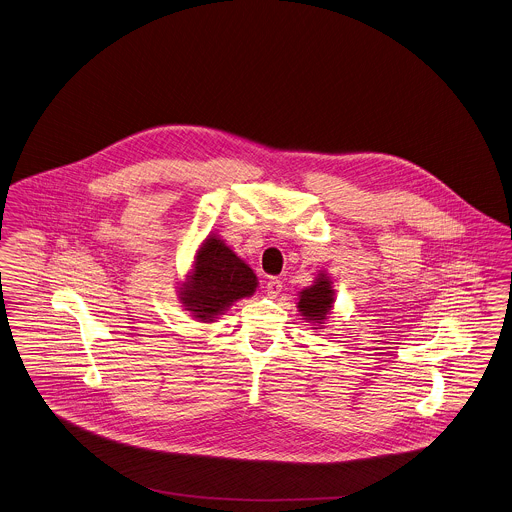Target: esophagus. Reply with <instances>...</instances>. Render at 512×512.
Here are the masks:
<instances>
[{
  "instance_id": "esophagus-1",
  "label": "esophagus",
  "mask_w": 512,
  "mask_h": 512,
  "mask_svg": "<svg viewBox=\"0 0 512 512\" xmlns=\"http://www.w3.org/2000/svg\"><path fill=\"white\" fill-rule=\"evenodd\" d=\"M265 288H267V296L269 298H276L282 292V282L278 278H271V280H267Z\"/></svg>"
}]
</instances>
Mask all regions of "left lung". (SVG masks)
<instances>
[{
  "label": "left lung",
  "instance_id": "1",
  "mask_svg": "<svg viewBox=\"0 0 512 512\" xmlns=\"http://www.w3.org/2000/svg\"><path fill=\"white\" fill-rule=\"evenodd\" d=\"M333 288L329 276L319 275L314 284L300 292L298 310L304 315V319L312 323H321L327 319V315L333 308Z\"/></svg>",
  "mask_w": 512,
  "mask_h": 512
}]
</instances>
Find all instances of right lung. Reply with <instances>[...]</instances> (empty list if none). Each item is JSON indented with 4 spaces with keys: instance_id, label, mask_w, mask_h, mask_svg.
Returning <instances> with one entry per match:
<instances>
[{
    "instance_id": "1",
    "label": "right lung",
    "mask_w": 512,
    "mask_h": 512,
    "mask_svg": "<svg viewBox=\"0 0 512 512\" xmlns=\"http://www.w3.org/2000/svg\"><path fill=\"white\" fill-rule=\"evenodd\" d=\"M257 288V276L218 237H208L198 249L195 269L181 288L185 310L200 321H214L234 302L247 298Z\"/></svg>"
}]
</instances>
